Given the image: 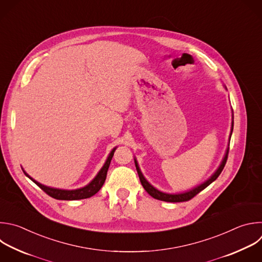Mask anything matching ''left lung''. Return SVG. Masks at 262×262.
Listing matches in <instances>:
<instances>
[{
    "mask_svg": "<svg viewBox=\"0 0 262 262\" xmlns=\"http://www.w3.org/2000/svg\"><path fill=\"white\" fill-rule=\"evenodd\" d=\"M233 124V123H232ZM233 127V125H232ZM232 127H231V134H232ZM230 134V136H231ZM228 150L229 148H227L226 150V153H225V156L221 162V164L219 165V167L217 168V170L213 173V175L206 181L204 182L203 184L194 187L193 189L189 190V191H186V192H182V193H176V194H169V193H164V192H161L159 190H157L156 188H154L146 179L145 177L143 176V173L138 165V162L137 160L135 159V164H136V168H137V171H138V175H139V178H140V181L144 187V189L154 199L156 200H159V201H163V202H168V203H181V202H187L189 200H191L192 198H194L198 193H200L202 190H204L206 187H208L212 182H214L221 173L222 169L224 168L225 166V163H226V160H227V157H228Z\"/></svg>",
    "mask_w": 262,
    "mask_h": 262,
    "instance_id": "8db88e82",
    "label": "left lung"
}]
</instances>
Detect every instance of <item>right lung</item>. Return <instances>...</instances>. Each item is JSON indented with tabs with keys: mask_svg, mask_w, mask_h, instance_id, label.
<instances>
[{
	"mask_svg": "<svg viewBox=\"0 0 262 262\" xmlns=\"http://www.w3.org/2000/svg\"><path fill=\"white\" fill-rule=\"evenodd\" d=\"M116 148H114L111 153L109 154L105 164L103 165V167L101 168V170L99 171L98 175L96 176V178L89 184L82 188L79 189H75V190H63V189H57V188H51L45 185H42L41 183L35 181L33 178H31L28 173L24 170V172L26 175L35 183L37 184L45 193H47L49 196L55 199V200H61V201H75V200H83V199H89L93 195H95L104 185L106 177H107V171L111 162V159L114 155Z\"/></svg>",
	"mask_w": 262,
	"mask_h": 262,
	"instance_id": "right-lung-1",
	"label": "right lung"
}]
</instances>
